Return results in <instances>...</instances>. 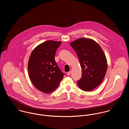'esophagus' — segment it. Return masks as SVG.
Listing matches in <instances>:
<instances>
[{
  "label": "esophagus",
  "mask_w": 129,
  "mask_h": 129,
  "mask_svg": "<svg viewBox=\"0 0 129 129\" xmlns=\"http://www.w3.org/2000/svg\"><path fill=\"white\" fill-rule=\"evenodd\" d=\"M71 72L69 71L68 72H67V75L68 76H69V75H71Z\"/></svg>",
  "instance_id": "34e87169"
}]
</instances>
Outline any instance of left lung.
I'll return each mask as SVG.
<instances>
[{
  "mask_svg": "<svg viewBox=\"0 0 129 129\" xmlns=\"http://www.w3.org/2000/svg\"><path fill=\"white\" fill-rule=\"evenodd\" d=\"M70 45L78 56L82 70L78 85L83 90H92L100 85L105 75L107 68L105 55L99 44L91 39L81 38Z\"/></svg>",
  "mask_w": 129,
  "mask_h": 129,
  "instance_id": "obj_1",
  "label": "left lung"
}]
</instances>
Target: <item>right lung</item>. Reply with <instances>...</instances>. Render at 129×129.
Wrapping results in <instances>:
<instances>
[{"label":"right lung","mask_w":129,"mask_h":129,"mask_svg":"<svg viewBox=\"0 0 129 129\" xmlns=\"http://www.w3.org/2000/svg\"><path fill=\"white\" fill-rule=\"evenodd\" d=\"M60 42L48 41L40 44L29 58L28 72L35 86L44 93H50L57 87L65 75L55 61Z\"/></svg>","instance_id":"right-lung-1"}]
</instances>
